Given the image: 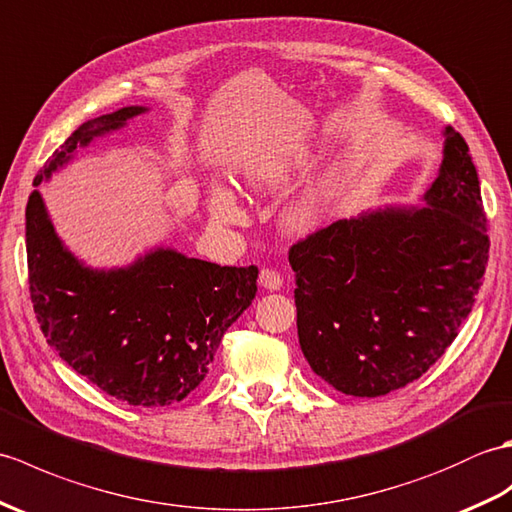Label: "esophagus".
I'll return each mask as SVG.
<instances>
[{
    "mask_svg": "<svg viewBox=\"0 0 512 512\" xmlns=\"http://www.w3.org/2000/svg\"><path fill=\"white\" fill-rule=\"evenodd\" d=\"M258 285L263 289H269V291H278L282 287V276L276 269H260Z\"/></svg>",
    "mask_w": 512,
    "mask_h": 512,
    "instance_id": "esophagus-1",
    "label": "esophagus"
}]
</instances>
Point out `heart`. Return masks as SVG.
Masks as SVG:
<instances>
[{"label":"heart","instance_id":"1","mask_svg":"<svg viewBox=\"0 0 512 512\" xmlns=\"http://www.w3.org/2000/svg\"><path fill=\"white\" fill-rule=\"evenodd\" d=\"M287 179H289V168L282 164H267V166L249 170L247 173V184L256 190L280 188L282 184H287ZM328 201H331V188L326 184L311 188L289 208L287 223L293 227V230H304V227L313 225L322 217L324 210L328 208ZM210 214L214 221L225 223V225H236L245 221V210L241 208V203H238L234 192L225 186L212 188Z\"/></svg>","mask_w":512,"mask_h":512}]
</instances>
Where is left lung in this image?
<instances>
[{
    "instance_id": "obj_1",
    "label": "left lung",
    "mask_w": 512,
    "mask_h": 512,
    "mask_svg": "<svg viewBox=\"0 0 512 512\" xmlns=\"http://www.w3.org/2000/svg\"><path fill=\"white\" fill-rule=\"evenodd\" d=\"M425 203L335 221L289 249L300 348L339 392L383 396L423 377L473 309L491 241L469 144L451 127Z\"/></svg>"
}]
</instances>
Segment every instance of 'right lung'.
I'll use <instances>...</instances> for the list:
<instances>
[{
	"label": "right lung",
	"instance_id": "1",
	"mask_svg": "<svg viewBox=\"0 0 512 512\" xmlns=\"http://www.w3.org/2000/svg\"><path fill=\"white\" fill-rule=\"evenodd\" d=\"M142 107L83 122L34 177L70 160L76 146L120 129ZM28 285L48 344L118 401L179 403L206 379L221 337L256 295L258 267H221L155 249L129 269L94 271L67 252L37 190L26 206Z\"/></svg>",
	"mask_w": 512,
	"mask_h": 512
}]
</instances>
